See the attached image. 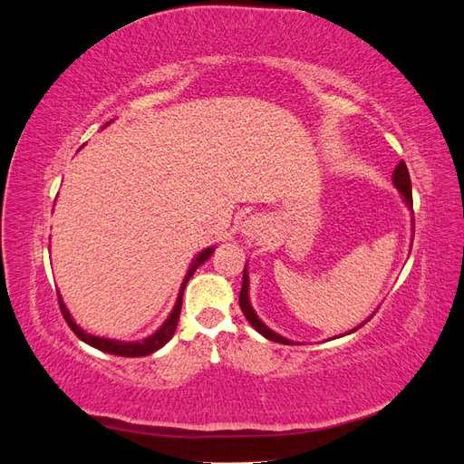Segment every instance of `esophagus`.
Here are the masks:
<instances>
[{
    "mask_svg": "<svg viewBox=\"0 0 464 464\" xmlns=\"http://www.w3.org/2000/svg\"><path fill=\"white\" fill-rule=\"evenodd\" d=\"M247 244H259L266 237V220L261 215H251L240 228Z\"/></svg>",
    "mask_w": 464,
    "mask_h": 464,
    "instance_id": "obj_1",
    "label": "esophagus"
}]
</instances>
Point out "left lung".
Instances as JSON below:
<instances>
[{
	"mask_svg": "<svg viewBox=\"0 0 464 464\" xmlns=\"http://www.w3.org/2000/svg\"><path fill=\"white\" fill-rule=\"evenodd\" d=\"M392 186H395L397 189H399V193H401V198H402V201H404V205L409 207V208H412V184H411V174H409V168H406V164H404V160H401L399 162V166L395 168V172H392ZM240 307H242V312H244V315H246V319L251 323V327H254L259 334H263L265 339H269V341H273V343H280V344H294V341H290V339H286V336H283V334H278V333H275L273 329H269L265 325V323L259 319V315L256 314V310L254 307H251V300H249V276H247V263H246V266H244V278H242V290H240ZM372 317V315H370ZM368 317V319H370ZM366 319V321H368ZM363 321V323H366ZM363 323H360L358 327H354L353 331H346L344 334H350V333H354V331H358ZM344 334H339V336H344ZM339 336H334V339H339Z\"/></svg>",
	"mask_w": 464,
	"mask_h": 464,
	"instance_id": "1",
	"label": "left lung"
}]
</instances>
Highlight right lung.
I'll return each mask as SVG.
<instances>
[{"mask_svg": "<svg viewBox=\"0 0 464 464\" xmlns=\"http://www.w3.org/2000/svg\"><path fill=\"white\" fill-rule=\"evenodd\" d=\"M110 123V121H108ZM106 123V125H108ZM215 254V246L210 247H205L203 251H199L198 256L193 257L189 269L184 276V280H181V286H179V292H178V298H176V304L172 307V312L168 314V317L164 319L162 325L154 331L152 334L145 336V339L141 341H116V339H106V336H96V334H91L87 333L85 329H82L81 325H77L75 319L72 317V314H69V310L63 304V298L60 296L58 292V298H60V307H62V314L67 321V325L72 327V331L79 336V339L82 343H87L89 346L96 348V350H102V353H108V354H114V356H125V358H139V356H149L152 353H157L159 348H162L168 341L172 339L174 333H176V327H178V319H179V312H181V296H184V288L188 285V280L193 276V273L198 271V266L203 265L210 256Z\"/></svg>", "mask_w": 464, "mask_h": 464, "instance_id": "obj_1", "label": "right lung"}]
</instances>
